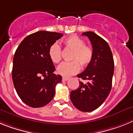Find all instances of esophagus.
Wrapping results in <instances>:
<instances>
[{
  "label": "esophagus",
  "mask_w": 133,
  "mask_h": 133,
  "mask_svg": "<svg viewBox=\"0 0 133 133\" xmlns=\"http://www.w3.org/2000/svg\"><path fill=\"white\" fill-rule=\"evenodd\" d=\"M68 79H69L68 78H64V77H63V78H62V81H63V82H65V81L68 80Z\"/></svg>",
  "instance_id": "1"
}]
</instances>
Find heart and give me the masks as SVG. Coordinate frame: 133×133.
<instances>
[{
    "mask_svg": "<svg viewBox=\"0 0 133 133\" xmlns=\"http://www.w3.org/2000/svg\"><path fill=\"white\" fill-rule=\"evenodd\" d=\"M63 43L69 47L74 53L71 55L72 62H63L57 68V73L64 78H68L77 74L82 67L85 68L92 62L93 50L92 47L85 45L83 39L71 35L63 40ZM49 58L54 63H57L62 59V49L57 43H54L49 47L48 51Z\"/></svg>",
    "mask_w": 133,
    "mask_h": 133,
    "instance_id": "heart-1",
    "label": "heart"
}]
</instances>
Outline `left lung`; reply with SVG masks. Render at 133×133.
<instances>
[{
    "instance_id": "obj_1",
    "label": "left lung",
    "mask_w": 133,
    "mask_h": 133,
    "mask_svg": "<svg viewBox=\"0 0 133 133\" xmlns=\"http://www.w3.org/2000/svg\"><path fill=\"white\" fill-rule=\"evenodd\" d=\"M87 36L92 45L93 57L78 78L88 80L79 82L76 90L71 91L70 99L76 108L83 112H92L98 108L107 99L111 90L114 74V59L108 43L92 31L82 33Z\"/></svg>"
}]
</instances>
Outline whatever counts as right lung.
Returning a JSON list of instances; mask_svg holds the SVG:
<instances>
[{"label": "right lung", "instance_id": "obj_1", "mask_svg": "<svg viewBox=\"0 0 133 133\" xmlns=\"http://www.w3.org/2000/svg\"><path fill=\"white\" fill-rule=\"evenodd\" d=\"M62 33L41 31L21 41L13 57L12 78L17 94L24 103L33 108L45 106L55 95L56 84L62 82L55 71L48 51Z\"/></svg>", "mask_w": 133, "mask_h": 133}]
</instances>
